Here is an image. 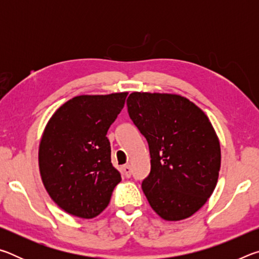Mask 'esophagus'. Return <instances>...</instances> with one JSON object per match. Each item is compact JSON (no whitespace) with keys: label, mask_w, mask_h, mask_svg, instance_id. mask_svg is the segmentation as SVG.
I'll return each mask as SVG.
<instances>
[{"label":"esophagus","mask_w":259,"mask_h":259,"mask_svg":"<svg viewBox=\"0 0 259 259\" xmlns=\"http://www.w3.org/2000/svg\"><path fill=\"white\" fill-rule=\"evenodd\" d=\"M123 171H124L125 177H130L131 176V166L129 164L124 165L123 166Z\"/></svg>","instance_id":"obj_1"}]
</instances>
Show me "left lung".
Wrapping results in <instances>:
<instances>
[{
    "instance_id": "left-lung-1",
    "label": "left lung",
    "mask_w": 259,
    "mask_h": 259,
    "mask_svg": "<svg viewBox=\"0 0 259 259\" xmlns=\"http://www.w3.org/2000/svg\"><path fill=\"white\" fill-rule=\"evenodd\" d=\"M130 119L146 138L150 175L142 183L148 203L165 221H182L212 194L221 146L207 115L178 95L133 93Z\"/></svg>"
}]
</instances>
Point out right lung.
Here are the masks:
<instances>
[{
  "label": "right lung",
  "mask_w": 259,
  "mask_h": 259,
  "mask_svg": "<svg viewBox=\"0 0 259 259\" xmlns=\"http://www.w3.org/2000/svg\"><path fill=\"white\" fill-rule=\"evenodd\" d=\"M126 96H77L48 122L38 148L42 182L51 199L69 214L98 216L121 182L106 135Z\"/></svg>",
  "instance_id": "right-lung-1"
}]
</instances>
